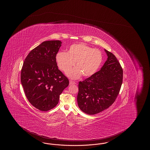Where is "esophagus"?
<instances>
[{
  "label": "esophagus",
  "mask_w": 150,
  "mask_h": 150,
  "mask_svg": "<svg viewBox=\"0 0 150 150\" xmlns=\"http://www.w3.org/2000/svg\"><path fill=\"white\" fill-rule=\"evenodd\" d=\"M74 84H76V83L74 81H72V80H70V85H74Z\"/></svg>",
  "instance_id": "obj_1"
}]
</instances>
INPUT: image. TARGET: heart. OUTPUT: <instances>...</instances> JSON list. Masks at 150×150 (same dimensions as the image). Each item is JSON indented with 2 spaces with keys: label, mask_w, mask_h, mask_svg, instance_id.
Instances as JSON below:
<instances>
[{
  "label": "heart",
  "mask_w": 150,
  "mask_h": 150,
  "mask_svg": "<svg viewBox=\"0 0 150 150\" xmlns=\"http://www.w3.org/2000/svg\"><path fill=\"white\" fill-rule=\"evenodd\" d=\"M56 61L61 70L66 72L74 65L76 67L67 72V76L78 79L83 74L85 77L92 76L102 64L103 56L101 51L80 43L72 45L67 52H58Z\"/></svg>",
  "instance_id": "1"
}]
</instances>
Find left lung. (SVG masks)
Here are the masks:
<instances>
[{"instance_id":"1","label":"left lung","mask_w":150,"mask_h":150,"mask_svg":"<svg viewBox=\"0 0 150 150\" xmlns=\"http://www.w3.org/2000/svg\"><path fill=\"white\" fill-rule=\"evenodd\" d=\"M107 60L101 70L79 83L78 105L85 113L94 115L115 102L123 81V70L115 55L105 49Z\"/></svg>"}]
</instances>
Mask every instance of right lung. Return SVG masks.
Segmentation results:
<instances>
[{"instance_id": "right-lung-1", "label": "right lung", "mask_w": 150, "mask_h": 150, "mask_svg": "<svg viewBox=\"0 0 150 150\" xmlns=\"http://www.w3.org/2000/svg\"><path fill=\"white\" fill-rule=\"evenodd\" d=\"M61 44L59 40L42 42L29 53L21 69V82L27 98L43 112L56 106L61 93L69 84L56 61Z\"/></svg>"}]
</instances>
